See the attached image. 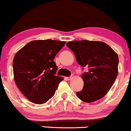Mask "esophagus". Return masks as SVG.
<instances>
[{
  "label": "esophagus",
  "instance_id": "34e87169",
  "mask_svg": "<svg viewBox=\"0 0 131 131\" xmlns=\"http://www.w3.org/2000/svg\"><path fill=\"white\" fill-rule=\"evenodd\" d=\"M67 79L68 80V81H70V80H71V79H73V77H72V76H70V77L67 78Z\"/></svg>",
  "mask_w": 131,
  "mask_h": 131
}]
</instances>
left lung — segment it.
<instances>
[{"instance_id":"1","label":"left lung","mask_w":131,"mask_h":131,"mask_svg":"<svg viewBox=\"0 0 131 131\" xmlns=\"http://www.w3.org/2000/svg\"><path fill=\"white\" fill-rule=\"evenodd\" d=\"M67 46L74 52L77 62L89 71L81 76L84 81L82 91L76 95L85 103L97 101L107 94L118 73L117 53L108 45L101 41L74 40Z\"/></svg>"}]
</instances>
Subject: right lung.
Returning a JSON list of instances; mask_svg holds the SVG:
<instances>
[{
	"label": "right lung",
	"instance_id": "right-lung-1",
	"mask_svg": "<svg viewBox=\"0 0 131 131\" xmlns=\"http://www.w3.org/2000/svg\"><path fill=\"white\" fill-rule=\"evenodd\" d=\"M64 41L32 40L16 52L13 60L14 79L28 100L35 104L46 103L55 94L63 78L55 76L53 59Z\"/></svg>",
	"mask_w": 131,
	"mask_h": 131
}]
</instances>
